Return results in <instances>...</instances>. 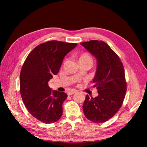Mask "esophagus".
Listing matches in <instances>:
<instances>
[{
  "instance_id": "1",
  "label": "esophagus",
  "mask_w": 147,
  "mask_h": 147,
  "mask_svg": "<svg viewBox=\"0 0 147 147\" xmlns=\"http://www.w3.org/2000/svg\"><path fill=\"white\" fill-rule=\"evenodd\" d=\"M77 92H78V90H70L69 92H67V95H71L74 94V93H76Z\"/></svg>"
}]
</instances>
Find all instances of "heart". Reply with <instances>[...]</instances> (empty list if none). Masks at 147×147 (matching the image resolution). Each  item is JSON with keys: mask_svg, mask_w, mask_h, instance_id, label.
Segmentation results:
<instances>
[{"mask_svg": "<svg viewBox=\"0 0 147 147\" xmlns=\"http://www.w3.org/2000/svg\"><path fill=\"white\" fill-rule=\"evenodd\" d=\"M80 61H89L92 62V57L88 52H84L80 55Z\"/></svg>", "mask_w": 147, "mask_h": 147, "instance_id": "obj_1", "label": "heart"}]
</instances>
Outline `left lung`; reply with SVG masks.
<instances>
[{
    "mask_svg": "<svg viewBox=\"0 0 147 147\" xmlns=\"http://www.w3.org/2000/svg\"><path fill=\"white\" fill-rule=\"evenodd\" d=\"M81 45L95 56L98 64L93 83L98 95L95 98L86 95L84 114L93 123H105L119 110L125 97L127 83L123 64L116 53L102 40H90Z\"/></svg>",
    "mask_w": 147,
    "mask_h": 147,
    "instance_id": "8db88e82",
    "label": "left lung"
}]
</instances>
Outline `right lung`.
Wrapping results in <instances>:
<instances>
[{
    "mask_svg": "<svg viewBox=\"0 0 147 147\" xmlns=\"http://www.w3.org/2000/svg\"><path fill=\"white\" fill-rule=\"evenodd\" d=\"M77 43L52 40L36 46L24 62L20 73V93L26 109L45 124L57 121L62 114L64 92H52L48 82L60 69L64 57Z\"/></svg>",
    "mask_w": 147,
    "mask_h": 147,
    "instance_id": "obj_1",
    "label": "right lung"
}]
</instances>
